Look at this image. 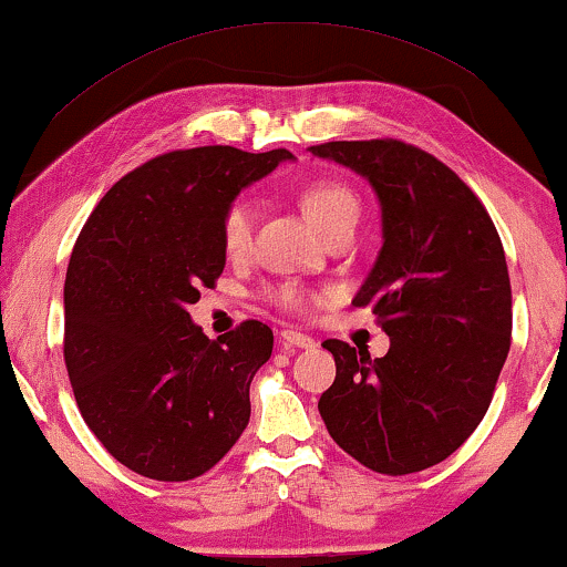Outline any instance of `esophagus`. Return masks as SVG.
<instances>
[{"label":"esophagus","mask_w":567,"mask_h":567,"mask_svg":"<svg viewBox=\"0 0 567 567\" xmlns=\"http://www.w3.org/2000/svg\"><path fill=\"white\" fill-rule=\"evenodd\" d=\"M278 343L284 349H315V341L307 333H297V330H281Z\"/></svg>","instance_id":"esophagus-1"}]
</instances>
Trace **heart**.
<instances>
[{"instance_id": "b5f03b06", "label": "heart", "mask_w": 567, "mask_h": 567, "mask_svg": "<svg viewBox=\"0 0 567 567\" xmlns=\"http://www.w3.org/2000/svg\"><path fill=\"white\" fill-rule=\"evenodd\" d=\"M301 205H305L312 224L322 231V237L343 224H357L359 218L357 195L347 185H338V182H318V185H310L301 193ZM252 205L245 197L234 200L224 210V218H220V241H224L226 252H247L249 239H252ZM278 301L284 307H301L307 301V293L299 286H284L278 291Z\"/></svg>"}]
</instances>
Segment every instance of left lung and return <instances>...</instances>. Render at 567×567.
<instances>
[{
  "label": "left lung",
  "instance_id": "left-lung-1",
  "mask_svg": "<svg viewBox=\"0 0 567 567\" xmlns=\"http://www.w3.org/2000/svg\"><path fill=\"white\" fill-rule=\"evenodd\" d=\"M370 182L382 247L357 291L391 336L385 357L328 338L336 380L320 395L330 437L388 476L435 466L487 414L511 351V278L503 241L472 189L401 140L312 145Z\"/></svg>",
  "mask_w": 567,
  "mask_h": 567
}]
</instances>
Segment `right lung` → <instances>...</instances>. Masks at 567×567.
Here are the masks:
<instances>
[{
    "instance_id": "1",
    "label": "right lung",
    "mask_w": 567,
    "mask_h": 567,
    "mask_svg": "<svg viewBox=\"0 0 567 567\" xmlns=\"http://www.w3.org/2000/svg\"><path fill=\"white\" fill-rule=\"evenodd\" d=\"M289 151H172L95 205L64 278V364L85 424L116 461L156 482L216 466L249 422V382L270 359L257 320L210 341L189 318L224 274L220 218Z\"/></svg>"
}]
</instances>
